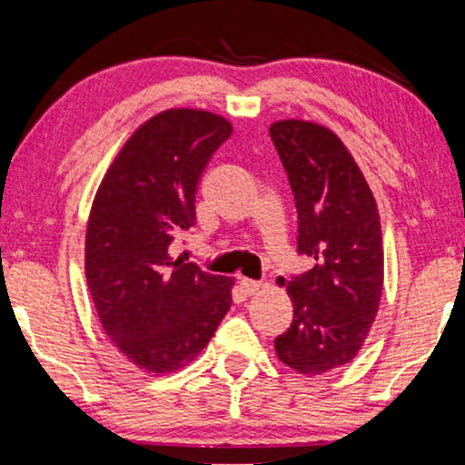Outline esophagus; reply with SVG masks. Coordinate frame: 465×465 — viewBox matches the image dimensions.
<instances>
[{"label": "esophagus", "mask_w": 465, "mask_h": 465, "mask_svg": "<svg viewBox=\"0 0 465 465\" xmlns=\"http://www.w3.org/2000/svg\"><path fill=\"white\" fill-rule=\"evenodd\" d=\"M240 286H242V291H244V295H257V292L261 291V282H257V280L242 278Z\"/></svg>", "instance_id": "34e87169"}]
</instances>
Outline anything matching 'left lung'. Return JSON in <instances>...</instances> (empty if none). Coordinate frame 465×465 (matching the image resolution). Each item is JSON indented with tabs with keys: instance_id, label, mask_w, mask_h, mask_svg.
<instances>
[{
	"instance_id": "left-lung-1",
	"label": "left lung",
	"mask_w": 465,
	"mask_h": 465,
	"mask_svg": "<svg viewBox=\"0 0 465 465\" xmlns=\"http://www.w3.org/2000/svg\"><path fill=\"white\" fill-rule=\"evenodd\" d=\"M270 136L295 195L297 251L316 261L286 284L295 316L273 348L292 371L322 375L358 354L377 316L381 223L369 183L332 130L280 120Z\"/></svg>"
}]
</instances>
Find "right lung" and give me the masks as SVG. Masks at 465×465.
<instances>
[{
  "instance_id": "add662e5",
  "label": "right lung",
  "mask_w": 465,
  "mask_h": 465,
  "mask_svg": "<svg viewBox=\"0 0 465 465\" xmlns=\"http://www.w3.org/2000/svg\"><path fill=\"white\" fill-rule=\"evenodd\" d=\"M232 124L166 109L124 143L103 176L86 230V280L117 351L155 375L187 366L232 305L233 280L170 254L195 223V192Z\"/></svg>"
}]
</instances>
